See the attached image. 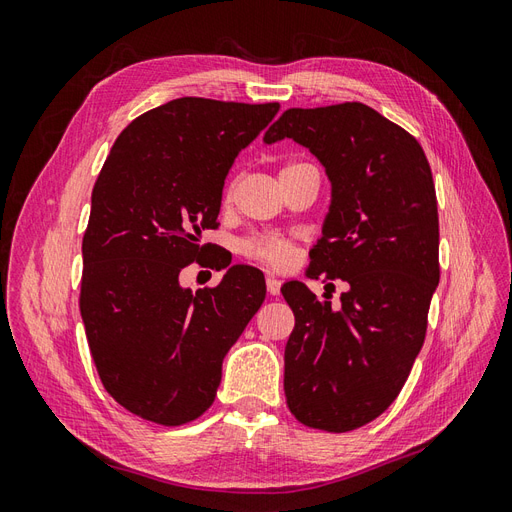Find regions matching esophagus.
Here are the masks:
<instances>
[{"mask_svg":"<svg viewBox=\"0 0 512 512\" xmlns=\"http://www.w3.org/2000/svg\"><path fill=\"white\" fill-rule=\"evenodd\" d=\"M280 288H282V282L277 280L275 275H267V292L271 297H277V294H280Z\"/></svg>","mask_w":512,"mask_h":512,"instance_id":"34e87169","label":"esophagus"}]
</instances>
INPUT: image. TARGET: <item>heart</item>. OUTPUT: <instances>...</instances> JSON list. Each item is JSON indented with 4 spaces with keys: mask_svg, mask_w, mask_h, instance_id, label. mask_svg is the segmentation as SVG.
<instances>
[{
    "mask_svg": "<svg viewBox=\"0 0 512 512\" xmlns=\"http://www.w3.org/2000/svg\"><path fill=\"white\" fill-rule=\"evenodd\" d=\"M303 164H286L282 168L290 170V168H297ZM232 196V188L226 190V198ZM239 252L256 262H262V265H271V267H288L292 258H294V245L290 239L282 237V235H275V232H258V235L252 237H245L239 243Z\"/></svg>",
    "mask_w": 512,
    "mask_h": 512,
    "instance_id": "heart-1",
    "label": "heart"
}]
</instances>
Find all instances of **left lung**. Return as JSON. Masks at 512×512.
Masks as SVG:
<instances>
[{
	"instance_id": "8db88e82",
	"label": "left lung",
	"mask_w": 512,
	"mask_h": 512,
	"mask_svg": "<svg viewBox=\"0 0 512 512\" xmlns=\"http://www.w3.org/2000/svg\"><path fill=\"white\" fill-rule=\"evenodd\" d=\"M292 138L327 170L331 207L309 252V277L344 280L342 303L288 282L286 404L333 433L378 418L406 384L440 282L438 200L423 147L361 102L288 108L265 143Z\"/></svg>"
}]
</instances>
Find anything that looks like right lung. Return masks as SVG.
Masks as SVG:
<instances>
[{
    "label": "right lung",
    "mask_w": 512,
    "mask_h": 512,
    "mask_svg": "<svg viewBox=\"0 0 512 512\" xmlns=\"http://www.w3.org/2000/svg\"><path fill=\"white\" fill-rule=\"evenodd\" d=\"M280 104L177 98L136 117L108 153L83 237L81 316L104 389L145 421L175 427L203 414L222 361L265 301V275L230 265L192 292L179 273L209 252L239 151Z\"/></svg>",
    "instance_id": "right-lung-1"
}]
</instances>
